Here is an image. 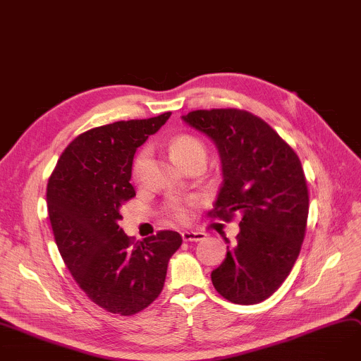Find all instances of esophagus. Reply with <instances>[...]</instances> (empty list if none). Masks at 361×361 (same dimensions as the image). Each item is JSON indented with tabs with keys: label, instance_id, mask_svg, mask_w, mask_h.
I'll list each match as a JSON object with an SVG mask.
<instances>
[{
	"label": "esophagus",
	"instance_id": "1",
	"mask_svg": "<svg viewBox=\"0 0 361 361\" xmlns=\"http://www.w3.org/2000/svg\"><path fill=\"white\" fill-rule=\"evenodd\" d=\"M181 236H183L184 243H199V241H203V239L206 238V233L204 232L185 231V232L181 233Z\"/></svg>",
	"mask_w": 361,
	"mask_h": 361
}]
</instances>
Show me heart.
I'll return each instance as SVG.
<instances>
[{
  "instance_id": "obj_1",
  "label": "heart",
  "mask_w": 361,
  "mask_h": 361,
  "mask_svg": "<svg viewBox=\"0 0 361 361\" xmlns=\"http://www.w3.org/2000/svg\"><path fill=\"white\" fill-rule=\"evenodd\" d=\"M168 151H170L173 159L183 168L191 161H196V159L206 161L204 143L193 135L184 133V135H178V136L173 137L170 140V145H168ZM148 158H149L148 149H142L135 157L133 164H132V178L135 181H140L143 178V176H145ZM190 206H191V202L174 197V199H170L166 202L164 212L176 222L184 224L188 221Z\"/></svg>"
}]
</instances>
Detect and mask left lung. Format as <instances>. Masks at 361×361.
Returning <instances> with one entry per match:
<instances>
[{
  "label": "left lung",
  "mask_w": 361,
  "mask_h": 361,
  "mask_svg": "<svg viewBox=\"0 0 361 361\" xmlns=\"http://www.w3.org/2000/svg\"><path fill=\"white\" fill-rule=\"evenodd\" d=\"M183 120L219 149L224 183L210 218L241 216L236 241L212 271L226 300L255 305L290 274L305 239L309 193L299 157L258 116L239 109L195 110Z\"/></svg>",
  "instance_id": "left-lung-1"
}]
</instances>
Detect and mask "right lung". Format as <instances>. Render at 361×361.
I'll return each instance as SVG.
<instances>
[{
  "label": "right lung",
  "mask_w": 361,
  "mask_h": 361,
  "mask_svg": "<svg viewBox=\"0 0 361 361\" xmlns=\"http://www.w3.org/2000/svg\"><path fill=\"white\" fill-rule=\"evenodd\" d=\"M171 111L90 129L65 148L46 188L47 212L65 266L85 295L111 314L129 317L162 292L168 261L183 238L158 231L135 243L118 226L136 148Z\"/></svg>",
  "instance_id": "right-lung-1"
}]
</instances>
